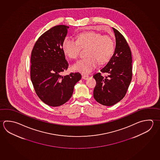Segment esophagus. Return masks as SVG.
Wrapping results in <instances>:
<instances>
[{
	"instance_id": "34e87169",
	"label": "esophagus",
	"mask_w": 160,
	"mask_h": 160,
	"mask_svg": "<svg viewBox=\"0 0 160 160\" xmlns=\"http://www.w3.org/2000/svg\"><path fill=\"white\" fill-rule=\"evenodd\" d=\"M82 78L84 79V80H87V79H88V78H89V76L88 75H86V74H82Z\"/></svg>"
}]
</instances>
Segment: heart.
Listing matches in <instances>:
<instances>
[{
    "label": "heart",
    "mask_w": 160,
    "mask_h": 160,
    "mask_svg": "<svg viewBox=\"0 0 160 160\" xmlns=\"http://www.w3.org/2000/svg\"><path fill=\"white\" fill-rule=\"evenodd\" d=\"M81 48H88L87 58L78 61L73 65V69L81 73H88L99 64L109 61L114 51L113 39L111 36L102 35L99 32H84L77 37V41L67 37L62 43L64 53L69 58H78Z\"/></svg>",
    "instance_id": "obj_1"
}]
</instances>
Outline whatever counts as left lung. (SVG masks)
<instances>
[{"label":"left lung","instance_id":"8db88e82","mask_svg":"<svg viewBox=\"0 0 160 160\" xmlns=\"http://www.w3.org/2000/svg\"><path fill=\"white\" fill-rule=\"evenodd\" d=\"M116 38V48L110 60L100 71L106 73L94 74L96 86L93 97L96 102L105 106H112L121 101L125 96L132 79L131 50L124 37L113 28Z\"/></svg>","mask_w":160,"mask_h":160}]
</instances>
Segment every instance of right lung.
Returning a JSON list of instances; mask_svg holds the SVG:
<instances>
[{
	"label": "right lung",
	"mask_w": 160,
	"mask_h": 160,
	"mask_svg": "<svg viewBox=\"0 0 160 160\" xmlns=\"http://www.w3.org/2000/svg\"><path fill=\"white\" fill-rule=\"evenodd\" d=\"M69 28L58 25L47 30L38 38L32 52V85L39 99L51 107L67 102L73 95L75 84L81 79L79 73L61 75L69 66L62 49Z\"/></svg>",
	"instance_id": "right-lung-1"
}]
</instances>
